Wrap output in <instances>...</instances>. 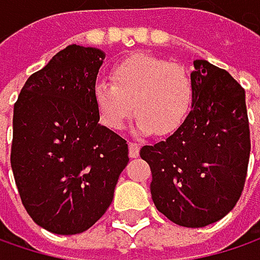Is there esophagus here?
I'll return each mask as SVG.
<instances>
[{"mask_svg":"<svg viewBox=\"0 0 260 260\" xmlns=\"http://www.w3.org/2000/svg\"><path fill=\"white\" fill-rule=\"evenodd\" d=\"M128 149H129V156L131 158H137L138 153H140V146L134 141H129L128 143Z\"/></svg>","mask_w":260,"mask_h":260,"instance_id":"obj_1","label":"esophagus"}]
</instances>
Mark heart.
<instances>
[{
  "label": "heart",
  "mask_w": 260,
  "mask_h": 260,
  "mask_svg": "<svg viewBox=\"0 0 260 260\" xmlns=\"http://www.w3.org/2000/svg\"><path fill=\"white\" fill-rule=\"evenodd\" d=\"M111 82L99 81L93 98L101 122L119 131L134 114L140 134H172L186 120L194 87L186 69L149 54H132L111 69Z\"/></svg>",
  "instance_id": "heart-1"
}]
</instances>
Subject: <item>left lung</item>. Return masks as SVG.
Wrapping results in <instances>:
<instances>
[{"label": "left lung", "mask_w": 260, "mask_h": 260, "mask_svg": "<svg viewBox=\"0 0 260 260\" xmlns=\"http://www.w3.org/2000/svg\"><path fill=\"white\" fill-rule=\"evenodd\" d=\"M192 108L167 140L143 146L156 209L185 228L228 215L241 197L250 158L245 91L224 69L196 60Z\"/></svg>", "instance_id": "obj_1"}]
</instances>
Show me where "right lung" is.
<instances>
[{
    "instance_id": "add662e5",
    "label": "right lung",
    "mask_w": 260,
    "mask_h": 260,
    "mask_svg": "<svg viewBox=\"0 0 260 260\" xmlns=\"http://www.w3.org/2000/svg\"><path fill=\"white\" fill-rule=\"evenodd\" d=\"M104 57L69 45L26 79L15 102V182L28 215L52 234L90 229L129 161L126 140L99 125L93 90Z\"/></svg>"
}]
</instances>
